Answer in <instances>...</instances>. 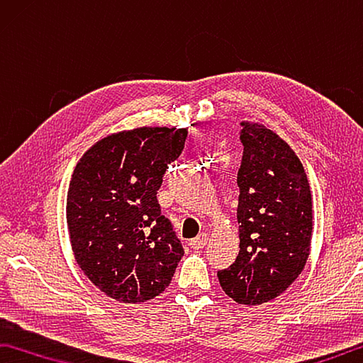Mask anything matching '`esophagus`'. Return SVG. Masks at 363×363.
<instances>
[{"mask_svg": "<svg viewBox=\"0 0 363 363\" xmlns=\"http://www.w3.org/2000/svg\"><path fill=\"white\" fill-rule=\"evenodd\" d=\"M207 242H208L207 234H199L198 238L193 239L191 242H189V245H191L193 250H201V249H204V247L207 245Z\"/></svg>", "mask_w": 363, "mask_h": 363, "instance_id": "esophagus-1", "label": "esophagus"}]
</instances>
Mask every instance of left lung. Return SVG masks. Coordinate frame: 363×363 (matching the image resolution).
<instances>
[{
    "label": "left lung",
    "instance_id": "left-lung-1",
    "mask_svg": "<svg viewBox=\"0 0 363 363\" xmlns=\"http://www.w3.org/2000/svg\"><path fill=\"white\" fill-rule=\"evenodd\" d=\"M239 255L218 271L225 294L258 306L281 296L301 274L311 253L313 194L290 145L259 123H240Z\"/></svg>",
    "mask_w": 363,
    "mask_h": 363
}]
</instances>
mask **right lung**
Masks as SVG:
<instances>
[{"mask_svg":"<svg viewBox=\"0 0 363 363\" xmlns=\"http://www.w3.org/2000/svg\"><path fill=\"white\" fill-rule=\"evenodd\" d=\"M186 135V127L121 130L94 143L73 170L67 225L74 259L119 303L161 295L185 253L156 194Z\"/></svg>","mask_w":363,"mask_h":363,"instance_id":"1","label":"right lung"}]
</instances>
